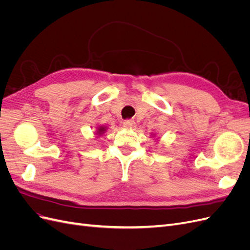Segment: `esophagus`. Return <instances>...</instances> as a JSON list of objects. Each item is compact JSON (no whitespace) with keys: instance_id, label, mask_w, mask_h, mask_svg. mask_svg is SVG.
<instances>
[{"instance_id":"1","label":"esophagus","mask_w":250,"mask_h":250,"mask_svg":"<svg viewBox=\"0 0 250 250\" xmlns=\"http://www.w3.org/2000/svg\"><path fill=\"white\" fill-rule=\"evenodd\" d=\"M134 125H135V122L133 120H125L123 122V126L126 128H132L134 127Z\"/></svg>"}]
</instances>
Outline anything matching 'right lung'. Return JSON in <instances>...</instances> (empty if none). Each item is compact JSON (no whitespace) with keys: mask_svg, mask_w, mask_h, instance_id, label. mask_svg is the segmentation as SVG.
I'll return each instance as SVG.
<instances>
[{"mask_svg":"<svg viewBox=\"0 0 250 250\" xmlns=\"http://www.w3.org/2000/svg\"><path fill=\"white\" fill-rule=\"evenodd\" d=\"M104 131H105V127H102V126H101L100 128H98V131H97V133L101 135Z\"/></svg>","mask_w":250,"mask_h":250,"instance_id":"1","label":"right lung"}]
</instances>
